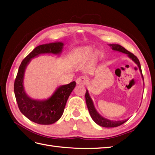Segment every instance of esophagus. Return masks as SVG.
Segmentation results:
<instances>
[{"instance_id": "1", "label": "esophagus", "mask_w": 155, "mask_h": 155, "mask_svg": "<svg viewBox=\"0 0 155 155\" xmlns=\"http://www.w3.org/2000/svg\"><path fill=\"white\" fill-rule=\"evenodd\" d=\"M76 82L78 84H84L87 82V78L85 77H79L76 80Z\"/></svg>"}]
</instances>
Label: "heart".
Segmentation results:
<instances>
[{"label": "heart", "instance_id": "b5f03b06", "mask_svg": "<svg viewBox=\"0 0 155 155\" xmlns=\"http://www.w3.org/2000/svg\"><path fill=\"white\" fill-rule=\"evenodd\" d=\"M92 53V48L90 47H84L78 48L76 51V54L78 57H88Z\"/></svg>", "mask_w": 155, "mask_h": 155}]
</instances>
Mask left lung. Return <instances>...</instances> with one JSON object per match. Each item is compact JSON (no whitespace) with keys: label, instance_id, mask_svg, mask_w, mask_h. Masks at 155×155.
I'll return each instance as SVG.
<instances>
[{"label":"left lung","instance_id":"obj_1","mask_svg":"<svg viewBox=\"0 0 155 155\" xmlns=\"http://www.w3.org/2000/svg\"><path fill=\"white\" fill-rule=\"evenodd\" d=\"M110 47L112 48V49L114 51H117L121 52H123V53L127 54L128 57H130L132 60L135 62V63L138 65V67L139 68V70L141 72V74H142V77L143 78V73H142V70H141V67L139 60L138 58L136 57L135 55H134L132 52H129L127 51V49H125L124 47H122V46L119 45H116V44H110L109 45ZM87 93L85 94V98H86V103L87 105V108L89 111V113L91 116V118H93V120L97 124L100 125L101 127H107V128H110V127H117L120 126V125L124 124L125 122H127L128 120H120V121H113L108 120L107 118H104L103 117H101V115L98 113V112L95 109L94 107V104L93 103V101L91 98L89 94H88V91L87 90Z\"/></svg>","mask_w":155,"mask_h":155}]
</instances>
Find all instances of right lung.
<instances>
[{"instance_id": "add662e5", "label": "right lung", "mask_w": 155, "mask_h": 155, "mask_svg": "<svg viewBox=\"0 0 155 155\" xmlns=\"http://www.w3.org/2000/svg\"><path fill=\"white\" fill-rule=\"evenodd\" d=\"M62 47V42L38 46L22 61L15 78L14 91L20 111L29 120L39 124L54 123L61 117L68 98L76 86V83L73 81L58 88L52 96L47 100H33L27 96L23 87L25 68L31 58L40 54H60Z\"/></svg>"}]
</instances>
